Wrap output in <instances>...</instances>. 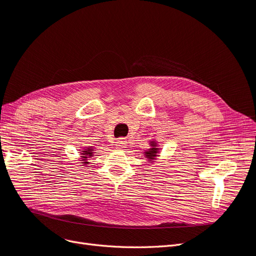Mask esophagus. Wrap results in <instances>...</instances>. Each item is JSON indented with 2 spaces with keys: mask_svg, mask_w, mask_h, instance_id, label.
Instances as JSON below:
<instances>
[{
  "mask_svg": "<svg viewBox=\"0 0 256 256\" xmlns=\"http://www.w3.org/2000/svg\"><path fill=\"white\" fill-rule=\"evenodd\" d=\"M116 148H118V149H124V148H126V146H127V140H126V138H118L116 142Z\"/></svg>",
  "mask_w": 256,
  "mask_h": 256,
  "instance_id": "obj_1",
  "label": "esophagus"
}]
</instances>
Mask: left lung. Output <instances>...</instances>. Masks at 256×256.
<instances>
[{
	"instance_id": "obj_1",
	"label": "left lung",
	"mask_w": 256,
	"mask_h": 256,
	"mask_svg": "<svg viewBox=\"0 0 256 256\" xmlns=\"http://www.w3.org/2000/svg\"><path fill=\"white\" fill-rule=\"evenodd\" d=\"M152 144V148L148 149L147 152H145V156L148 158V160L150 161H154L156 160V158L158 156V144L154 142H150ZM152 163V162H150Z\"/></svg>"
}]
</instances>
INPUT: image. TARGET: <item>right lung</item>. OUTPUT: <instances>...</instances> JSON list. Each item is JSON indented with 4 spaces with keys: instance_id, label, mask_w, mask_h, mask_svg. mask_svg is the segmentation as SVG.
<instances>
[{
    "instance_id": "1",
    "label": "right lung",
    "mask_w": 256,
    "mask_h": 256,
    "mask_svg": "<svg viewBox=\"0 0 256 256\" xmlns=\"http://www.w3.org/2000/svg\"><path fill=\"white\" fill-rule=\"evenodd\" d=\"M93 152H94V150H93L92 147L86 148V149H84V150L80 152V154H82V160H80V161H82V164H84V165L89 164V162H88V160H89V158H91V156H93Z\"/></svg>"
}]
</instances>
